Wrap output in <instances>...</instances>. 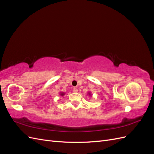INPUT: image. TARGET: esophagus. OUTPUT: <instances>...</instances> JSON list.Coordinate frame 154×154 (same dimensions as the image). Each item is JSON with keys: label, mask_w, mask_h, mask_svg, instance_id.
I'll return each instance as SVG.
<instances>
[{"label": "esophagus", "mask_w": 154, "mask_h": 154, "mask_svg": "<svg viewBox=\"0 0 154 154\" xmlns=\"http://www.w3.org/2000/svg\"><path fill=\"white\" fill-rule=\"evenodd\" d=\"M72 91H73L74 92H78V88H76V87L73 88Z\"/></svg>", "instance_id": "esophagus-1"}]
</instances>
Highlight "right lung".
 I'll return each instance as SVG.
<instances>
[{
  "label": "right lung",
  "mask_w": 154,
  "mask_h": 154,
  "mask_svg": "<svg viewBox=\"0 0 154 154\" xmlns=\"http://www.w3.org/2000/svg\"><path fill=\"white\" fill-rule=\"evenodd\" d=\"M60 95H62V96H63L64 95V93H60Z\"/></svg>",
  "instance_id": "right-lung-1"
}]
</instances>
